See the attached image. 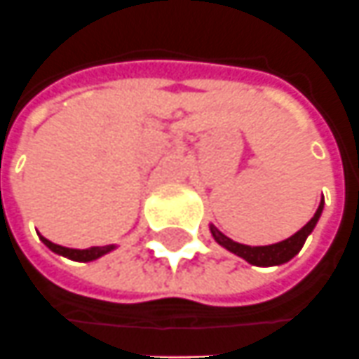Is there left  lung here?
I'll use <instances>...</instances> for the list:
<instances>
[{"label":"left lung","instance_id":"left-lung-1","mask_svg":"<svg viewBox=\"0 0 359 359\" xmlns=\"http://www.w3.org/2000/svg\"><path fill=\"white\" fill-rule=\"evenodd\" d=\"M323 207H325V199L320 201L318 209H316L315 217L301 229L299 232H295L291 238L283 242H278V244H269V246H246V244H238V242L231 241L229 236H224L219 229L211 226L212 236L215 241L219 242L221 246H224L226 250L241 256L246 262H250L252 266H279V264H285L289 259L293 258L295 254H299V250L303 248V244L307 241V236L315 229L316 221L323 212Z\"/></svg>","mask_w":359,"mask_h":359}]
</instances>
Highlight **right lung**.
<instances>
[{
    "mask_svg": "<svg viewBox=\"0 0 359 359\" xmlns=\"http://www.w3.org/2000/svg\"><path fill=\"white\" fill-rule=\"evenodd\" d=\"M41 241L52 252L62 254V256H66V258L70 259H76V262H91V259H97L103 254H107L109 250H113V246H93V248H86V250H74V248H66V246H60V244H54V242L46 241L44 236H41Z\"/></svg>",
    "mask_w": 359,
    "mask_h": 359,
    "instance_id": "add662e5",
    "label": "right lung"
}]
</instances>
